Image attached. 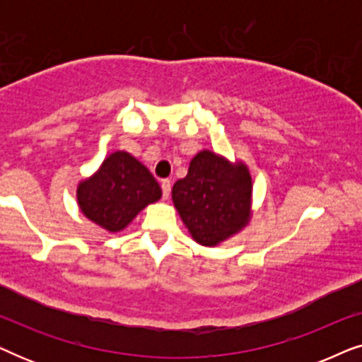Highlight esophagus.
<instances>
[{"label":"esophagus","instance_id":"obj_1","mask_svg":"<svg viewBox=\"0 0 362 362\" xmlns=\"http://www.w3.org/2000/svg\"><path fill=\"white\" fill-rule=\"evenodd\" d=\"M161 191H163V199H170V192H171V182L168 180L161 181Z\"/></svg>","mask_w":362,"mask_h":362}]
</instances>
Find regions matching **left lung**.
<instances>
[{"label":"left lung","mask_w":362,"mask_h":362,"mask_svg":"<svg viewBox=\"0 0 362 362\" xmlns=\"http://www.w3.org/2000/svg\"><path fill=\"white\" fill-rule=\"evenodd\" d=\"M171 196L191 237L204 247L219 245L240 232L252 216L249 168L209 150L192 158L186 177L175 182Z\"/></svg>","instance_id":"left-lung-1"}]
</instances>
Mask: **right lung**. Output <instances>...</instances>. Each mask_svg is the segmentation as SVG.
Segmentation results:
<instances>
[{"instance_id":"obj_1","label":"right lung","mask_w":362,"mask_h":362,"mask_svg":"<svg viewBox=\"0 0 362 362\" xmlns=\"http://www.w3.org/2000/svg\"><path fill=\"white\" fill-rule=\"evenodd\" d=\"M161 197V187L145 165L127 151L108 155L90 177L77 186L82 214L108 232H120Z\"/></svg>"}]
</instances>
